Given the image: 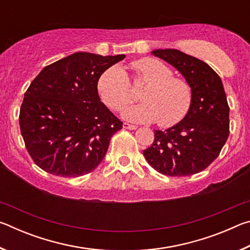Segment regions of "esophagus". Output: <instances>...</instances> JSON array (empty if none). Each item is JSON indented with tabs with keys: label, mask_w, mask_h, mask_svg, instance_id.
<instances>
[{
	"label": "esophagus",
	"mask_w": 250,
	"mask_h": 250,
	"mask_svg": "<svg viewBox=\"0 0 250 250\" xmlns=\"http://www.w3.org/2000/svg\"><path fill=\"white\" fill-rule=\"evenodd\" d=\"M124 128L125 129H128V130H137L138 129V125H129V124H124Z\"/></svg>",
	"instance_id": "esophagus-1"
}]
</instances>
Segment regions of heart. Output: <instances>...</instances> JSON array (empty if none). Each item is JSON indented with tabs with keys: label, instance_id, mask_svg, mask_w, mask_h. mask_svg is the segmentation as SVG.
Instances as JSON below:
<instances>
[{
	"label": "heart",
	"instance_id": "heart-1",
	"mask_svg": "<svg viewBox=\"0 0 250 250\" xmlns=\"http://www.w3.org/2000/svg\"><path fill=\"white\" fill-rule=\"evenodd\" d=\"M135 82L146 83L139 98L142 103L126 107L124 119L131 122H153L162 126L177 124L188 113L192 90L183 79L173 77L172 70L155 58H141L132 62ZM98 91L104 104L120 110L131 100L129 78L120 67H110L100 76Z\"/></svg>",
	"mask_w": 250,
	"mask_h": 250
}]
</instances>
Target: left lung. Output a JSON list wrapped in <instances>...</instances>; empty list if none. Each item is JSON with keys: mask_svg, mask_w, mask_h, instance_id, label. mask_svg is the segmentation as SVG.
I'll return each mask as SVG.
<instances>
[{"mask_svg": "<svg viewBox=\"0 0 250 250\" xmlns=\"http://www.w3.org/2000/svg\"><path fill=\"white\" fill-rule=\"evenodd\" d=\"M192 90L188 113L166 131L155 130L154 141L143 151L161 174L188 176L204 170L217 158L229 134V107L222 79L206 62L177 49H154Z\"/></svg>", "mask_w": 250, "mask_h": 250, "instance_id": "8db88e82", "label": "left lung"}]
</instances>
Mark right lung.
Instances as JSON below:
<instances>
[{
  "instance_id": "right-lung-1",
  "label": "right lung",
  "mask_w": 250,
  "mask_h": 250,
  "mask_svg": "<svg viewBox=\"0 0 250 250\" xmlns=\"http://www.w3.org/2000/svg\"><path fill=\"white\" fill-rule=\"evenodd\" d=\"M125 56L78 52L44 67L20 111L21 133L42 170L62 177L88 174L107 153L122 122L101 103L98 80Z\"/></svg>"
}]
</instances>
